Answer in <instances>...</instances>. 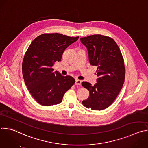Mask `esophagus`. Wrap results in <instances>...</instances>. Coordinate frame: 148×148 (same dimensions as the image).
I'll list each match as a JSON object with an SVG mask.
<instances>
[{
    "label": "esophagus",
    "instance_id": "1",
    "mask_svg": "<svg viewBox=\"0 0 148 148\" xmlns=\"http://www.w3.org/2000/svg\"><path fill=\"white\" fill-rule=\"evenodd\" d=\"M81 82H82V81H81V80L76 79V80H75V84L76 85H81Z\"/></svg>",
    "mask_w": 148,
    "mask_h": 148
}]
</instances>
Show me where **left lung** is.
Returning <instances> with one entry per match:
<instances>
[{
    "label": "left lung",
    "instance_id": "left-lung-1",
    "mask_svg": "<svg viewBox=\"0 0 148 148\" xmlns=\"http://www.w3.org/2000/svg\"><path fill=\"white\" fill-rule=\"evenodd\" d=\"M87 48L89 61L96 66L97 82L93 85L82 82L89 92V96L82 102L86 108L101 110L114 101L125 79V69L123 57L116 42L110 37L96 34L81 38Z\"/></svg>",
    "mask_w": 148,
    "mask_h": 148
}]
</instances>
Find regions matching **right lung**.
<instances>
[{"label":"right lung","mask_w":148,"mask_h":148,"mask_svg":"<svg viewBox=\"0 0 148 148\" xmlns=\"http://www.w3.org/2000/svg\"><path fill=\"white\" fill-rule=\"evenodd\" d=\"M78 38L43 34L28 47L23 61V75L28 90L39 104L49 106L61 103L64 93L74 84V78L53 72L52 67L61 61L65 49Z\"/></svg>","instance_id":"add662e5"}]
</instances>
